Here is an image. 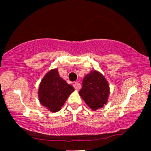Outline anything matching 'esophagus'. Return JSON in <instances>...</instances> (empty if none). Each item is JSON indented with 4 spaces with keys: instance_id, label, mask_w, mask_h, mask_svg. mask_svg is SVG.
Segmentation results:
<instances>
[{
    "instance_id": "34e87169",
    "label": "esophagus",
    "mask_w": 151,
    "mask_h": 151,
    "mask_svg": "<svg viewBox=\"0 0 151 151\" xmlns=\"http://www.w3.org/2000/svg\"><path fill=\"white\" fill-rule=\"evenodd\" d=\"M74 89H77V90H79L81 89V84H79V82H75L74 84Z\"/></svg>"
}]
</instances>
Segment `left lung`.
I'll list each match as a JSON object with an SVG mask.
<instances>
[{
	"label": "left lung",
	"mask_w": 151,
	"mask_h": 151,
	"mask_svg": "<svg viewBox=\"0 0 151 151\" xmlns=\"http://www.w3.org/2000/svg\"><path fill=\"white\" fill-rule=\"evenodd\" d=\"M79 95L93 111L101 109L108 101L110 93L109 83L101 72L91 71L83 79Z\"/></svg>",
	"instance_id": "left-lung-1"
}]
</instances>
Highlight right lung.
I'll return each instance as SVG.
<instances>
[{
  "mask_svg": "<svg viewBox=\"0 0 151 151\" xmlns=\"http://www.w3.org/2000/svg\"><path fill=\"white\" fill-rule=\"evenodd\" d=\"M74 91L73 86L60 77L58 69H52L41 80L38 97L43 106L51 112H58Z\"/></svg>",
  "mask_w": 151,
  "mask_h": 151,
  "instance_id": "right-lung-1",
  "label": "right lung"
}]
</instances>
